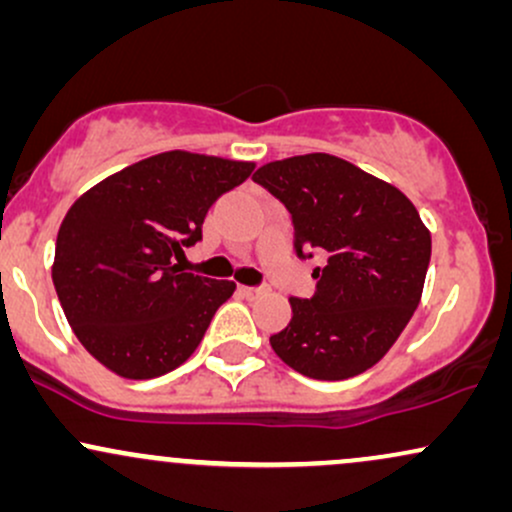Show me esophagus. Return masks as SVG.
<instances>
[{"instance_id": "obj_1", "label": "esophagus", "mask_w": 512, "mask_h": 512, "mask_svg": "<svg viewBox=\"0 0 512 512\" xmlns=\"http://www.w3.org/2000/svg\"><path fill=\"white\" fill-rule=\"evenodd\" d=\"M240 293H243L245 298H262L267 296V289H260V286H240Z\"/></svg>"}]
</instances>
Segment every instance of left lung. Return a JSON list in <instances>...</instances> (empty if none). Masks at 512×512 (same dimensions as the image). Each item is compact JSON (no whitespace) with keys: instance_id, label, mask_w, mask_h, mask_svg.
<instances>
[{"instance_id":"1","label":"left lung","mask_w":512,"mask_h":512,"mask_svg":"<svg viewBox=\"0 0 512 512\" xmlns=\"http://www.w3.org/2000/svg\"><path fill=\"white\" fill-rule=\"evenodd\" d=\"M252 180L289 209L296 252H327L313 298H289L274 354L313 380L373 368L397 342L424 291L431 233L407 195L354 163L305 154L264 163Z\"/></svg>"}]
</instances>
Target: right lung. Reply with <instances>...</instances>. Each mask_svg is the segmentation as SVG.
Instances as JSON below:
<instances>
[{
    "label": "right lung",
    "mask_w": 512,
    "mask_h": 512,
    "mask_svg": "<svg viewBox=\"0 0 512 512\" xmlns=\"http://www.w3.org/2000/svg\"><path fill=\"white\" fill-rule=\"evenodd\" d=\"M255 163L166 151L93 185L57 233L52 284L84 349L127 380L166 375L202 342L233 281L182 272V248Z\"/></svg>",
    "instance_id": "right-lung-1"
}]
</instances>
